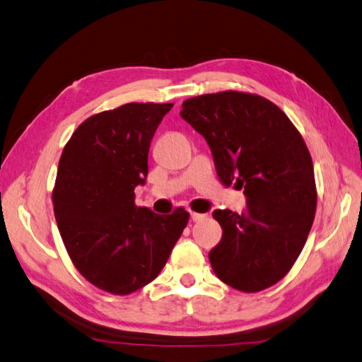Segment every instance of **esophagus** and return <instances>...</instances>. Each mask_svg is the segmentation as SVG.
Here are the masks:
<instances>
[{
    "label": "esophagus",
    "instance_id": "34e87169",
    "mask_svg": "<svg viewBox=\"0 0 362 362\" xmlns=\"http://www.w3.org/2000/svg\"><path fill=\"white\" fill-rule=\"evenodd\" d=\"M189 216H191V219H193V221H201V219H204V218H205V215H202V214H196V211H191Z\"/></svg>",
    "mask_w": 362,
    "mask_h": 362
}]
</instances>
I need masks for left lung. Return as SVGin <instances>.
Segmentation results:
<instances>
[{
  "instance_id": "8db88e82",
  "label": "left lung",
  "mask_w": 362,
  "mask_h": 362,
  "mask_svg": "<svg viewBox=\"0 0 362 362\" xmlns=\"http://www.w3.org/2000/svg\"><path fill=\"white\" fill-rule=\"evenodd\" d=\"M180 116L202 134L224 185L245 189L242 214L215 210L223 237L209 259L224 284L259 292L281 281L313 228V158L300 132L264 97L226 90L183 102Z\"/></svg>"
}]
</instances>
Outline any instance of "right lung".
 Wrapping results in <instances>:
<instances>
[{
  "label": "right lung",
  "instance_id": "right-lung-1",
  "mask_svg": "<svg viewBox=\"0 0 362 362\" xmlns=\"http://www.w3.org/2000/svg\"><path fill=\"white\" fill-rule=\"evenodd\" d=\"M173 103H127L78 127L61 155L54 218L76 270L90 284L129 295L152 282L188 223V211L134 205L151 141Z\"/></svg>",
  "mask_w": 362,
  "mask_h": 362
}]
</instances>
